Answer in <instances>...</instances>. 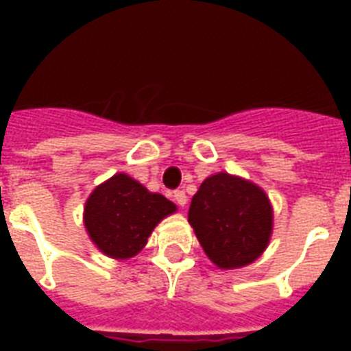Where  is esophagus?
<instances>
[{
    "label": "esophagus",
    "mask_w": 351,
    "mask_h": 351,
    "mask_svg": "<svg viewBox=\"0 0 351 351\" xmlns=\"http://www.w3.org/2000/svg\"><path fill=\"white\" fill-rule=\"evenodd\" d=\"M173 198H175V202L180 206V208H184L187 204V197H186V191H182V189H178V191L173 193Z\"/></svg>",
    "instance_id": "1"
}]
</instances>
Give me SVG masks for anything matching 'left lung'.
Returning a JSON list of instances; mask_svg holds the SVG:
<instances>
[{"label":"left lung","mask_w":351,"mask_h":351,"mask_svg":"<svg viewBox=\"0 0 351 351\" xmlns=\"http://www.w3.org/2000/svg\"><path fill=\"white\" fill-rule=\"evenodd\" d=\"M187 219L206 255L222 269L247 266L258 258L273 226L266 193L228 173H217L202 182Z\"/></svg>","instance_id":"1"}]
</instances>
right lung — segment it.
<instances>
[{
  "label": "right lung",
  "mask_w": 351,
  "mask_h": 351,
  "mask_svg": "<svg viewBox=\"0 0 351 351\" xmlns=\"http://www.w3.org/2000/svg\"><path fill=\"white\" fill-rule=\"evenodd\" d=\"M175 204L149 193L131 176L118 173L98 186L85 204L84 222L90 240L112 258L136 255L154 226L175 211Z\"/></svg>",
  "instance_id": "right-lung-1"
}]
</instances>
